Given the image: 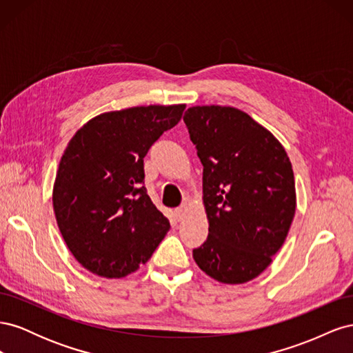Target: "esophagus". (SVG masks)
I'll return each instance as SVG.
<instances>
[{"mask_svg":"<svg viewBox=\"0 0 353 353\" xmlns=\"http://www.w3.org/2000/svg\"><path fill=\"white\" fill-rule=\"evenodd\" d=\"M185 212H187V208H185V206L176 208V209H175V218H176L178 221H181V219H183V218L185 216Z\"/></svg>","mask_w":353,"mask_h":353,"instance_id":"obj_1","label":"esophagus"}]
</instances>
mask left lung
I'll use <instances>...</instances> for the list:
<instances>
[{"label": "left lung", "instance_id": "1", "mask_svg": "<svg viewBox=\"0 0 353 353\" xmlns=\"http://www.w3.org/2000/svg\"><path fill=\"white\" fill-rule=\"evenodd\" d=\"M203 165L208 240L193 250L199 268L223 284L256 279L281 249L296 212L292 162L276 138L230 105L184 114Z\"/></svg>", "mask_w": 353, "mask_h": 353}]
</instances>
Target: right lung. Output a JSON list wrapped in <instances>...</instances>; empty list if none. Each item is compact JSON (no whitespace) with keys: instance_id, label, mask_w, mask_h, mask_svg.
I'll return each mask as SVG.
<instances>
[{"instance_id":"1","label":"right lung","mask_w":353,"mask_h":353,"mask_svg":"<svg viewBox=\"0 0 353 353\" xmlns=\"http://www.w3.org/2000/svg\"><path fill=\"white\" fill-rule=\"evenodd\" d=\"M185 104L101 113L77 131L52 188L59 230L85 270L122 279L140 268L170 225L144 187V157Z\"/></svg>"}]
</instances>
